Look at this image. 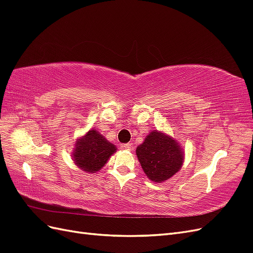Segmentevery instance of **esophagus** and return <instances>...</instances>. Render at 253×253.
Segmentation results:
<instances>
[{
  "mask_svg": "<svg viewBox=\"0 0 253 253\" xmlns=\"http://www.w3.org/2000/svg\"><path fill=\"white\" fill-rule=\"evenodd\" d=\"M122 148H124L125 150L129 151L132 149V144L131 143H125V144H122Z\"/></svg>",
  "mask_w": 253,
  "mask_h": 253,
  "instance_id": "obj_1",
  "label": "esophagus"
}]
</instances>
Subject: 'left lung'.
<instances>
[{"instance_id": "1", "label": "left lung", "mask_w": 253, "mask_h": 253, "mask_svg": "<svg viewBox=\"0 0 253 253\" xmlns=\"http://www.w3.org/2000/svg\"><path fill=\"white\" fill-rule=\"evenodd\" d=\"M136 155L148 178L164 182L177 173L183 165L185 152L172 136L153 129L136 149Z\"/></svg>"}]
</instances>
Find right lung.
I'll use <instances>...</instances> for the list:
<instances>
[{"mask_svg":"<svg viewBox=\"0 0 253 253\" xmlns=\"http://www.w3.org/2000/svg\"><path fill=\"white\" fill-rule=\"evenodd\" d=\"M116 151V145L106 140L96 127H93L76 140L72 157L82 171L97 173Z\"/></svg>","mask_w":253,"mask_h":253,"instance_id":"add662e5","label":"right lung"}]
</instances>
